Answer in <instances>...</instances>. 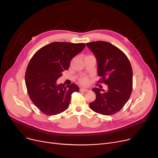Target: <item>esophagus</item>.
Here are the masks:
<instances>
[{"label":"esophagus","instance_id":"obj_1","mask_svg":"<svg viewBox=\"0 0 158 158\" xmlns=\"http://www.w3.org/2000/svg\"><path fill=\"white\" fill-rule=\"evenodd\" d=\"M80 91H81V92H87L88 91V89H86V88H82L80 89Z\"/></svg>","mask_w":158,"mask_h":158}]
</instances>
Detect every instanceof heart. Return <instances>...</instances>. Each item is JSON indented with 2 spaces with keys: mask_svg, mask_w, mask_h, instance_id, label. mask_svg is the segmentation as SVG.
<instances>
[{
  "mask_svg": "<svg viewBox=\"0 0 158 158\" xmlns=\"http://www.w3.org/2000/svg\"><path fill=\"white\" fill-rule=\"evenodd\" d=\"M80 82L82 85H86L88 82V79L86 77H83L80 79Z\"/></svg>",
  "mask_w": 158,
  "mask_h": 158,
  "instance_id": "obj_1",
  "label": "heart"
}]
</instances>
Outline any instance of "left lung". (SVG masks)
<instances>
[{"instance_id": "left-lung-1", "label": "left lung", "mask_w": 158, "mask_h": 158, "mask_svg": "<svg viewBox=\"0 0 158 158\" xmlns=\"http://www.w3.org/2000/svg\"><path fill=\"white\" fill-rule=\"evenodd\" d=\"M97 61L98 82L107 85V91L94 88L95 100L89 103L94 111L103 115L118 112L126 104L132 89V70L130 61L121 50L109 42L97 41L86 44Z\"/></svg>"}]
</instances>
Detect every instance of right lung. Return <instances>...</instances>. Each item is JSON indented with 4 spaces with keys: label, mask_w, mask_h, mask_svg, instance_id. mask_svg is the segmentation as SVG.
<instances>
[{
    "label": "right lung",
    "mask_w": 158,
    "mask_h": 158,
    "mask_svg": "<svg viewBox=\"0 0 158 158\" xmlns=\"http://www.w3.org/2000/svg\"><path fill=\"white\" fill-rule=\"evenodd\" d=\"M85 47V44L53 42L41 47L31 58L25 81L31 100L43 113L52 116L68 109L72 93L79 88L75 84L57 85L56 81Z\"/></svg>",
    "instance_id": "obj_1"
}]
</instances>
